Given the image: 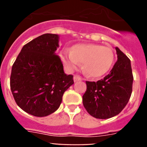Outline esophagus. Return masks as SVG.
Listing matches in <instances>:
<instances>
[{
	"instance_id": "esophagus-1",
	"label": "esophagus",
	"mask_w": 147,
	"mask_h": 147,
	"mask_svg": "<svg viewBox=\"0 0 147 147\" xmlns=\"http://www.w3.org/2000/svg\"><path fill=\"white\" fill-rule=\"evenodd\" d=\"M82 80V78L81 76H78V75H76V76H74V81H75V82H78V81Z\"/></svg>"
}]
</instances>
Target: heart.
Here are the masks:
<instances>
[{"mask_svg":"<svg viewBox=\"0 0 147 147\" xmlns=\"http://www.w3.org/2000/svg\"><path fill=\"white\" fill-rule=\"evenodd\" d=\"M61 58L69 70L77 69L80 62L90 76L100 77L110 71L114 62V55L110 47L98 44H78L70 51H63Z\"/></svg>","mask_w":147,"mask_h":147,"instance_id":"1","label":"heart"}]
</instances>
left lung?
<instances>
[{"instance_id":"left-lung-1","label":"left lung","mask_w":147,"mask_h":147,"mask_svg":"<svg viewBox=\"0 0 147 147\" xmlns=\"http://www.w3.org/2000/svg\"><path fill=\"white\" fill-rule=\"evenodd\" d=\"M116 51L117 61L110 73L96 82L86 81L83 105L95 118L107 119L117 115L131 96L134 76L130 60L117 47Z\"/></svg>"}]
</instances>
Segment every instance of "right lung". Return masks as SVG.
<instances>
[{"label": "right lung", "mask_w": 147, "mask_h": 147, "mask_svg": "<svg viewBox=\"0 0 147 147\" xmlns=\"http://www.w3.org/2000/svg\"><path fill=\"white\" fill-rule=\"evenodd\" d=\"M59 36L46 33L24 45L13 64L10 89L17 105L28 114L45 117L59 107L64 92L74 84L55 53Z\"/></svg>", "instance_id": "right-lung-1"}]
</instances>
